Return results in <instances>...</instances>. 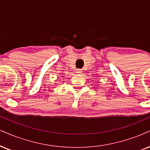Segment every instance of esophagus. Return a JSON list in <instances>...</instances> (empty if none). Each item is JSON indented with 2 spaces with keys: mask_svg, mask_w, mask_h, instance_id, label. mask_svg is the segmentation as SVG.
Here are the masks:
<instances>
[{
  "mask_svg": "<svg viewBox=\"0 0 150 150\" xmlns=\"http://www.w3.org/2000/svg\"><path fill=\"white\" fill-rule=\"evenodd\" d=\"M76 73L78 74H81V73H82V70L80 69H78L76 70Z\"/></svg>",
  "mask_w": 150,
  "mask_h": 150,
  "instance_id": "esophagus-1",
  "label": "esophagus"
}]
</instances>
